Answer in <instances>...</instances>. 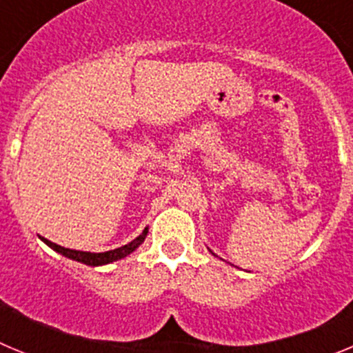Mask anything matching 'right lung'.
Here are the masks:
<instances>
[{
	"label": "right lung",
	"mask_w": 353,
	"mask_h": 353,
	"mask_svg": "<svg viewBox=\"0 0 353 353\" xmlns=\"http://www.w3.org/2000/svg\"><path fill=\"white\" fill-rule=\"evenodd\" d=\"M146 233H148V228H145L141 235L136 236V239H134L132 242H129V244L121 245V248H118V249H113V251H105V252L76 251V249L61 248V245L54 244V242H51V240H48V239H42V240H43V242H46V244L49 245V248L54 249V251L60 252V254H63V256L70 258V260H76V261H79V263L90 265V267H99V265L113 263V261L121 260V258L129 256L130 252L136 251V249H138L139 245H141L143 242H145Z\"/></svg>",
	"instance_id": "1"
}]
</instances>
